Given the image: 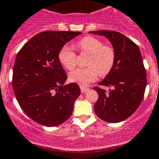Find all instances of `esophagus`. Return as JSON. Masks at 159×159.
I'll use <instances>...</instances> for the list:
<instances>
[{
    "mask_svg": "<svg viewBox=\"0 0 159 159\" xmlns=\"http://www.w3.org/2000/svg\"><path fill=\"white\" fill-rule=\"evenodd\" d=\"M80 89H81V93H84L86 91H88L89 90V88H87V87H84V86H80Z\"/></svg>",
    "mask_w": 159,
    "mask_h": 159,
    "instance_id": "obj_1",
    "label": "esophagus"
}]
</instances>
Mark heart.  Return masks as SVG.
<instances>
[{"label":"heart","instance_id":"obj_1","mask_svg":"<svg viewBox=\"0 0 159 159\" xmlns=\"http://www.w3.org/2000/svg\"><path fill=\"white\" fill-rule=\"evenodd\" d=\"M81 52L88 54L86 68H79L69 74L71 81L87 85L94 81L98 75L105 76L111 71L115 61V51L111 46L103 45L101 40L93 36H85L77 43ZM58 60L66 69H74L76 66V53L71 46L65 45L58 52Z\"/></svg>","mask_w":159,"mask_h":159}]
</instances>
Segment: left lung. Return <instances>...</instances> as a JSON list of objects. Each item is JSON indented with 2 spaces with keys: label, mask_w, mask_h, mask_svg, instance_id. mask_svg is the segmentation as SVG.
Here are the masks:
<instances>
[{
  "label": "left lung",
  "mask_w": 159,
  "mask_h": 159,
  "mask_svg": "<svg viewBox=\"0 0 159 159\" xmlns=\"http://www.w3.org/2000/svg\"><path fill=\"white\" fill-rule=\"evenodd\" d=\"M104 36L111 42L115 51V61L111 71L99 83L110 87L109 91L96 86L98 93L94 104L97 116L108 123H119L129 117L138 109L146 88V71L138 46L119 32L91 31Z\"/></svg>",
  "instance_id": "1"
}]
</instances>
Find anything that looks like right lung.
Instances as JSON below:
<instances>
[{
	"label": "right lung",
	"instance_id": "1",
	"mask_svg": "<svg viewBox=\"0 0 159 159\" xmlns=\"http://www.w3.org/2000/svg\"><path fill=\"white\" fill-rule=\"evenodd\" d=\"M80 32L46 31L32 37L16 55L12 85L16 101L30 119L46 126H56L71 116L81 91L68 78L58 52Z\"/></svg>",
	"mask_w": 159,
	"mask_h": 159
}]
</instances>
